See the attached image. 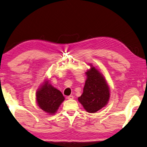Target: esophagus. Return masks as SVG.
I'll return each mask as SVG.
<instances>
[{"label": "esophagus", "mask_w": 147, "mask_h": 147, "mask_svg": "<svg viewBox=\"0 0 147 147\" xmlns=\"http://www.w3.org/2000/svg\"><path fill=\"white\" fill-rule=\"evenodd\" d=\"M73 98H74L73 95H69V96L67 97V99H73Z\"/></svg>", "instance_id": "1"}]
</instances>
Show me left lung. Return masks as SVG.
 Instances as JSON below:
<instances>
[{
  "mask_svg": "<svg viewBox=\"0 0 147 147\" xmlns=\"http://www.w3.org/2000/svg\"><path fill=\"white\" fill-rule=\"evenodd\" d=\"M86 74L87 79L78 101L88 113H96L108 103L109 88L103 76L94 67H91Z\"/></svg>",
  "mask_w": 147,
  "mask_h": 147,
  "instance_id": "8db88e82",
  "label": "left lung"
}]
</instances>
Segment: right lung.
<instances>
[{"label":"right lung","instance_id":"add662e5","mask_svg":"<svg viewBox=\"0 0 147 147\" xmlns=\"http://www.w3.org/2000/svg\"><path fill=\"white\" fill-rule=\"evenodd\" d=\"M36 96L40 108L49 114H54L65 99L61 92L47 81L37 91Z\"/></svg>","mask_w":147,"mask_h":147}]
</instances>
